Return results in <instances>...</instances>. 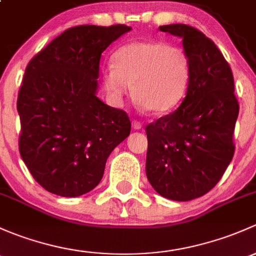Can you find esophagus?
<instances>
[{"mask_svg":"<svg viewBox=\"0 0 256 256\" xmlns=\"http://www.w3.org/2000/svg\"><path fill=\"white\" fill-rule=\"evenodd\" d=\"M132 127L138 130V129H142V127H143V124H142V122H139V120H134L133 122H132Z\"/></svg>","mask_w":256,"mask_h":256,"instance_id":"1","label":"esophagus"}]
</instances>
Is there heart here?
I'll use <instances>...</instances> for the list:
<instances>
[{"instance_id":"1","label":"heart","mask_w":256,"mask_h":256,"mask_svg":"<svg viewBox=\"0 0 256 256\" xmlns=\"http://www.w3.org/2000/svg\"><path fill=\"white\" fill-rule=\"evenodd\" d=\"M104 69V85L110 96L122 101L133 85L140 106L158 114L168 113L185 98L190 84V59L184 49L165 40H134L113 55Z\"/></svg>"}]
</instances>
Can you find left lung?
Here are the masks:
<instances>
[{"mask_svg":"<svg viewBox=\"0 0 256 256\" xmlns=\"http://www.w3.org/2000/svg\"><path fill=\"white\" fill-rule=\"evenodd\" d=\"M159 30L182 38L191 74L180 107L146 126V178L160 196L191 201L217 185L233 159L239 104L230 66L210 38L186 24Z\"/></svg>","mask_w":256,"mask_h":256,"instance_id":"1","label":"left lung"}]
</instances>
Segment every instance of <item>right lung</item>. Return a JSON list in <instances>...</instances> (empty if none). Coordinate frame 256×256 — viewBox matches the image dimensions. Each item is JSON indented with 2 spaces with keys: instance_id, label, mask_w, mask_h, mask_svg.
<instances>
[{
  "instance_id": "obj_1",
  "label": "right lung",
  "mask_w": 256,
  "mask_h": 256,
  "mask_svg": "<svg viewBox=\"0 0 256 256\" xmlns=\"http://www.w3.org/2000/svg\"><path fill=\"white\" fill-rule=\"evenodd\" d=\"M132 28H69L39 52L18 92L20 152L46 191L78 197L102 180L112 150L130 133L122 110L97 97L101 54Z\"/></svg>"
}]
</instances>
